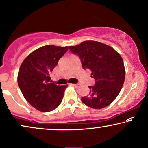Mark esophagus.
<instances>
[{"label":"esophagus","instance_id":"1","mask_svg":"<svg viewBox=\"0 0 148 148\" xmlns=\"http://www.w3.org/2000/svg\"><path fill=\"white\" fill-rule=\"evenodd\" d=\"M72 86H74L75 87H76V88H78V87L80 86V84H71Z\"/></svg>","mask_w":148,"mask_h":148}]
</instances>
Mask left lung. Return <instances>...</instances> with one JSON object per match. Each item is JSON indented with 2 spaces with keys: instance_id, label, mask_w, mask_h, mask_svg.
<instances>
[{
  "instance_id": "obj_1",
  "label": "left lung",
  "mask_w": 148,
  "mask_h": 148,
  "mask_svg": "<svg viewBox=\"0 0 148 148\" xmlns=\"http://www.w3.org/2000/svg\"><path fill=\"white\" fill-rule=\"evenodd\" d=\"M78 54L82 68L90 69L95 84L88 86L90 92L82 98V103L92 109L109 105L119 94L123 85L125 70L121 56L113 47L96 41H85L69 46Z\"/></svg>"
}]
</instances>
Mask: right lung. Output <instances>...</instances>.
<instances>
[{
  "label": "right lung",
  "instance_id": "obj_1",
  "mask_svg": "<svg viewBox=\"0 0 148 148\" xmlns=\"http://www.w3.org/2000/svg\"><path fill=\"white\" fill-rule=\"evenodd\" d=\"M68 49V46H42L29 54L20 66V90L26 101L39 111H51L62 103L68 85L51 83L50 74Z\"/></svg>",
  "mask_w": 148,
  "mask_h": 148
}]
</instances>
